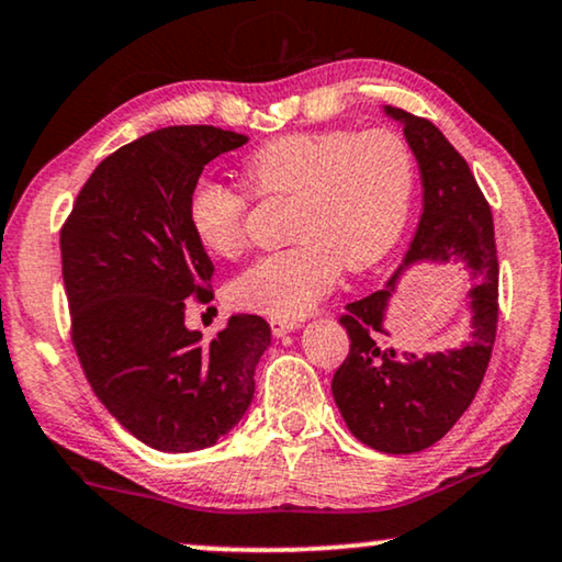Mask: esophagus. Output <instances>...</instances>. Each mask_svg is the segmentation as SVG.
<instances>
[{
    "instance_id": "obj_1",
    "label": "esophagus",
    "mask_w": 562,
    "mask_h": 562,
    "mask_svg": "<svg viewBox=\"0 0 562 562\" xmlns=\"http://www.w3.org/2000/svg\"><path fill=\"white\" fill-rule=\"evenodd\" d=\"M269 326H272V334L274 336H285L290 331H295V328H301V324H297L295 318H269Z\"/></svg>"
}]
</instances>
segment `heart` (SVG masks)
Returning <instances> with one entry per match:
<instances>
[{
	"label": "heart",
	"mask_w": 562,
	"mask_h": 562,
	"mask_svg": "<svg viewBox=\"0 0 562 562\" xmlns=\"http://www.w3.org/2000/svg\"><path fill=\"white\" fill-rule=\"evenodd\" d=\"M259 198H288V249L265 254L231 282L234 305L265 316L293 318L311 311L344 267L378 265L406 228L416 192V161L391 128L297 131L267 140L244 161ZM187 226L200 249L238 257L246 244V194L200 177L187 194Z\"/></svg>",
	"instance_id": "b5f03b06"
}]
</instances>
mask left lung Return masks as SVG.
Segmentation results:
<instances>
[{
	"label": "left lung",
	"instance_id": "8db88e82",
	"mask_svg": "<svg viewBox=\"0 0 562 562\" xmlns=\"http://www.w3.org/2000/svg\"><path fill=\"white\" fill-rule=\"evenodd\" d=\"M385 115L403 125L418 161L424 213L385 288L347 305L341 326L349 334V355L336 370L331 393L359 442L378 452L411 454L439 442L483 383L498 324V259L491 207L468 161L426 117L391 104ZM416 263H462L474 282L471 336L460 348L418 358L386 344L384 316L394 288Z\"/></svg>",
	"mask_w": 562,
	"mask_h": 562
}]
</instances>
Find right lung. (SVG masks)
Listing matches in <instances>:
<instances>
[{"label": "right lung", "instance_id": "right-lung-1", "mask_svg": "<svg viewBox=\"0 0 562 562\" xmlns=\"http://www.w3.org/2000/svg\"><path fill=\"white\" fill-rule=\"evenodd\" d=\"M246 136L171 125L117 148L81 187L61 228L71 341L97 398L161 452L213 447L241 422L272 341L238 313L211 341L184 326L187 297H213V261L187 226V194Z\"/></svg>", "mask_w": 562, "mask_h": 562}]
</instances>
